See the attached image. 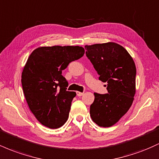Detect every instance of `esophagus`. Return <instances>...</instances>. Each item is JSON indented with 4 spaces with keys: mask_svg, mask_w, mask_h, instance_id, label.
Returning a JSON list of instances; mask_svg holds the SVG:
<instances>
[{
    "mask_svg": "<svg viewBox=\"0 0 159 159\" xmlns=\"http://www.w3.org/2000/svg\"><path fill=\"white\" fill-rule=\"evenodd\" d=\"M76 94H77L78 96H81L84 95V93H81L79 92V91H77V92H76Z\"/></svg>",
    "mask_w": 159,
    "mask_h": 159,
    "instance_id": "1",
    "label": "esophagus"
}]
</instances>
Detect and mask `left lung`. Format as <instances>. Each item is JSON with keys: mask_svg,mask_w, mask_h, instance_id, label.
Listing matches in <instances>:
<instances>
[{"mask_svg": "<svg viewBox=\"0 0 159 159\" xmlns=\"http://www.w3.org/2000/svg\"><path fill=\"white\" fill-rule=\"evenodd\" d=\"M86 55L99 77L107 82V93H94L90 105L93 121L101 127H110L130 108L135 94L136 67L130 54L114 43L85 45Z\"/></svg>", "mask_w": 159, "mask_h": 159, "instance_id": "obj_1", "label": "left lung"}]
</instances>
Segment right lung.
Here are the masks:
<instances>
[{
  "mask_svg": "<svg viewBox=\"0 0 159 159\" xmlns=\"http://www.w3.org/2000/svg\"><path fill=\"white\" fill-rule=\"evenodd\" d=\"M84 54L81 46L40 47L31 53L24 67L21 84L31 112L39 123L57 129L66 122L76 96L67 91L62 71Z\"/></svg>",
  "mask_w": 159,
  "mask_h": 159,
  "instance_id": "add662e5",
  "label": "right lung"
}]
</instances>
